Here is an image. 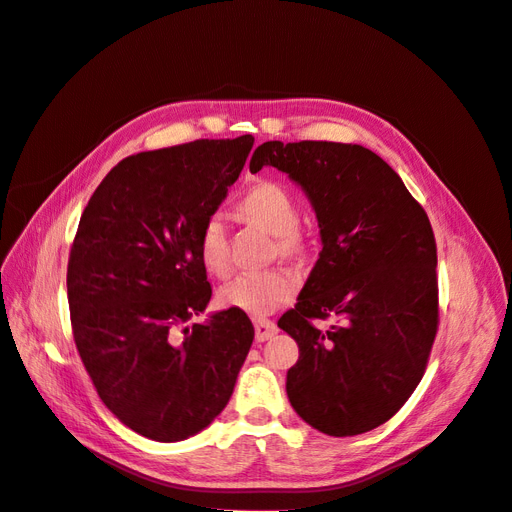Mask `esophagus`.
<instances>
[{"label":"esophagus","instance_id":"1","mask_svg":"<svg viewBox=\"0 0 512 512\" xmlns=\"http://www.w3.org/2000/svg\"><path fill=\"white\" fill-rule=\"evenodd\" d=\"M254 329H256V342H267V339H271L277 333L275 322L267 318H256Z\"/></svg>","mask_w":512,"mask_h":512}]
</instances>
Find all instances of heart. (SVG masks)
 Instances as JSON below:
<instances>
[{
    "label": "heart",
    "instance_id": "obj_1",
    "mask_svg": "<svg viewBox=\"0 0 512 512\" xmlns=\"http://www.w3.org/2000/svg\"><path fill=\"white\" fill-rule=\"evenodd\" d=\"M237 211L271 235L277 237V247L284 256H297L305 250V239L297 230L299 205L282 183L262 179L247 188L237 200ZM196 254L200 265L215 277H224L230 269L226 226L218 215H211L198 232ZM299 290V277L288 269H269L256 273H241L224 284L218 299L228 309H241L250 316H267L294 299Z\"/></svg>",
    "mask_w": 512,
    "mask_h": 512
}]
</instances>
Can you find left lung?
Here are the masks:
<instances>
[{
  "label": "left lung",
  "instance_id": "1",
  "mask_svg": "<svg viewBox=\"0 0 512 512\" xmlns=\"http://www.w3.org/2000/svg\"><path fill=\"white\" fill-rule=\"evenodd\" d=\"M275 166L312 203L322 252L297 305L277 320L299 344L286 393L307 425L346 438L376 429L421 382L438 333V250L425 209L361 145L262 143L250 170ZM331 317L327 332L314 319Z\"/></svg>",
  "mask_w": 512,
  "mask_h": 512
}]
</instances>
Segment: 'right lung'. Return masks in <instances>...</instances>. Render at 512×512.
Instances as JSON below:
<instances>
[{
  "mask_svg": "<svg viewBox=\"0 0 512 512\" xmlns=\"http://www.w3.org/2000/svg\"><path fill=\"white\" fill-rule=\"evenodd\" d=\"M252 145L245 134L136 153L81 215L66 280L74 344L104 406L149 440L179 442L211 425L254 342L241 309L183 327L211 299L198 232Z\"/></svg>",
  "mask_w": 512,
  "mask_h": 512,
  "instance_id": "1",
  "label": "right lung"
}]
</instances>
